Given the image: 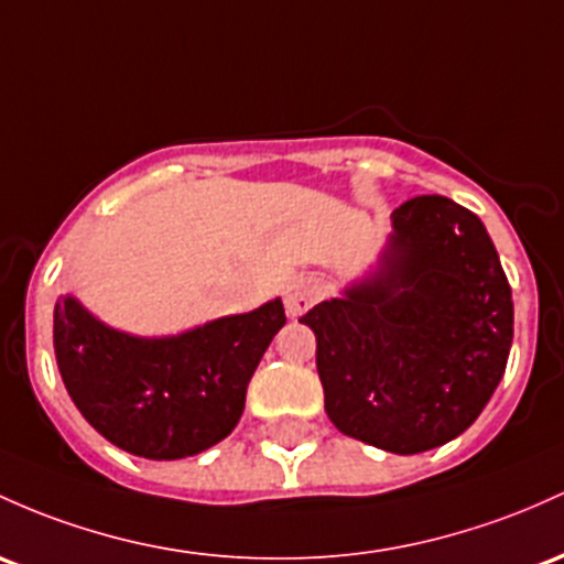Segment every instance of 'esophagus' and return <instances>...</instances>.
I'll list each match as a JSON object with an SVG mask.
<instances>
[{"label": "esophagus", "mask_w": 564, "mask_h": 564, "mask_svg": "<svg viewBox=\"0 0 564 564\" xmlns=\"http://www.w3.org/2000/svg\"><path fill=\"white\" fill-rule=\"evenodd\" d=\"M321 294H324V283H321L318 278L296 275L286 283V289H283V302H286L289 315L296 318V315L311 311L315 302L321 300Z\"/></svg>", "instance_id": "obj_1"}]
</instances>
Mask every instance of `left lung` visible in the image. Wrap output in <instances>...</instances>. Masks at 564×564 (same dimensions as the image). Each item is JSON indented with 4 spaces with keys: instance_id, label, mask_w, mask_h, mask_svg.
Instances as JSON below:
<instances>
[{
    "instance_id": "1",
    "label": "left lung",
    "mask_w": 564,
    "mask_h": 564,
    "mask_svg": "<svg viewBox=\"0 0 564 564\" xmlns=\"http://www.w3.org/2000/svg\"><path fill=\"white\" fill-rule=\"evenodd\" d=\"M377 262L300 324L337 431L395 455L460 436L498 388L513 302L476 214L420 195L391 214Z\"/></svg>"
}]
</instances>
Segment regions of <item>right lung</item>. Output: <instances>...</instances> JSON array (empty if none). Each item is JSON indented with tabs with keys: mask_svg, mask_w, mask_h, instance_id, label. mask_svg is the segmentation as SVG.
Wrapping results in <instances>:
<instances>
[{
	"mask_svg": "<svg viewBox=\"0 0 564 564\" xmlns=\"http://www.w3.org/2000/svg\"><path fill=\"white\" fill-rule=\"evenodd\" d=\"M283 324L275 296L251 313L139 337L66 294L53 313V345L74 406L107 442L147 460H182L230 436L253 369Z\"/></svg>",
	"mask_w": 564,
	"mask_h": 564,
	"instance_id": "1",
	"label": "right lung"
}]
</instances>
